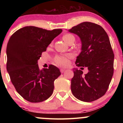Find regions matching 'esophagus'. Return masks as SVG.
Segmentation results:
<instances>
[{"instance_id":"obj_1","label":"esophagus","mask_w":123,"mask_h":123,"mask_svg":"<svg viewBox=\"0 0 123 123\" xmlns=\"http://www.w3.org/2000/svg\"><path fill=\"white\" fill-rule=\"evenodd\" d=\"M65 71V69H60V72L62 73H63Z\"/></svg>"}]
</instances>
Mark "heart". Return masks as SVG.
<instances>
[{
    "instance_id": "obj_1",
    "label": "heart",
    "mask_w": 123,
    "mask_h": 123,
    "mask_svg": "<svg viewBox=\"0 0 123 123\" xmlns=\"http://www.w3.org/2000/svg\"><path fill=\"white\" fill-rule=\"evenodd\" d=\"M63 40L66 42V43L69 44L70 43H74L75 41V37L73 35L70 33L63 35ZM72 57L70 54L63 55H56L54 58V62L57 65L62 66H66L69 64V59Z\"/></svg>"
}]
</instances>
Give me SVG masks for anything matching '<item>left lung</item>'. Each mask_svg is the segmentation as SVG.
<instances>
[{
  "label": "left lung",
  "instance_id": "1",
  "mask_svg": "<svg viewBox=\"0 0 123 123\" xmlns=\"http://www.w3.org/2000/svg\"><path fill=\"white\" fill-rule=\"evenodd\" d=\"M81 42V51L76 66L87 67L84 75L81 70L73 69L71 91L76 98L92 102L105 95L113 74L114 54L109 38L104 28L90 22H84L69 29Z\"/></svg>",
  "mask_w": 123,
  "mask_h": 123
}]
</instances>
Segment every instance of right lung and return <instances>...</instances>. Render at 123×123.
Instances as JSON below:
<instances>
[{"label":"right lung","mask_w":123,"mask_h":123,"mask_svg":"<svg viewBox=\"0 0 123 123\" xmlns=\"http://www.w3.org/2000/svg\"><path fill=\"white\" fill-rule=\"evenodd\" d=\"M62 31L25 26L14 32L8 40L7 70L16 91L29 102H43L53 94L54 82L61 75L60 70L53 65L40 70L37 61Z\"/></svg>","instance_id":"1"}]
</instances>
